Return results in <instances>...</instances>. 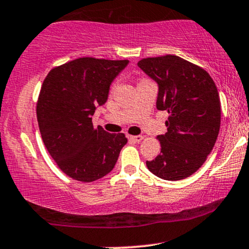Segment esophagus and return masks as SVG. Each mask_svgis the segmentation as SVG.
<instances>
[{
    "mask_svg": "<svg viewBox=\"0 0 249 249\" xmlns=\"http://www.w3.org/2000/svg\"><path fill=\"white\" fill-rule=\"evenodd\" d=\"M128 140L132 142H140L143 139L142 136H128Z\"/></svg>",
    "mask_w": 249,
    "mask_h": 249,
    "instance_id": "1",
    "label": "esophagus"
}]
</instances>
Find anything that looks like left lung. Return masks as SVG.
I'll return each mask as SVG.
<instances>
[{
  "label": "left lung",
  "mask_w": 249,
  "mask_h": 249,
  "mask_svg": "<svg viewBox=\"0 0 249 249\" xmlns=\"http://www.w3.org/2000/svg\"><path fill=\"white\" fill-rule=\"evenodd\" d=\"M138 67L158 85L157 109L169 113L161 152L146 161L149 172L178 181L198 170L220 128V100L208 71L176 55L142 59Z\"/></svg>",
  "instance_id": "obj_1"
}]
</instances>
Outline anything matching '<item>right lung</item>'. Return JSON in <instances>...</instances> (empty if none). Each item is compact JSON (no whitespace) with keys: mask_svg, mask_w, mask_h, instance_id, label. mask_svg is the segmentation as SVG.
<instances>
[{"mask_svg":"<svg viewBox=\"0 0 249 249\" xmlns=\"http://www.w3.org/2000/svg\"><path fill=\"white\" fill-rule=\"evenodd\" d=\"M128 60L80 58L53 68L41 87L37 119L47 151L70 178L92 182L109 174L127 138L94 127L110 86Z\"/></svg>","mask_w":249,"mask_h":249,"instance_id":"obj_1","label":"right lung"}]
</instances>
